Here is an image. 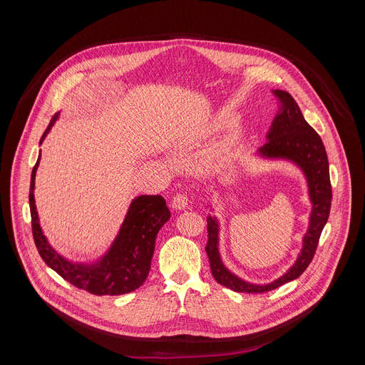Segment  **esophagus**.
<instances>
[{
	"mask_svg": "<svg viewBox=\"0 0 365 365\" xmlns=\"http://www.w3.org/2000/svg\"><path fill=\"white\" fill-rule=\"evenodd\" d=\"M172 206H173V210H176V211H183L185 207L187 206V197L186 196H183V195H176L173 199H172Z\"/></svg>",
	"mask_w": 365,
	"mask_h": 365,
	"instance_id": "esophagus-1",
	"label": "esophagus"
}]
</instances>
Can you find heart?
I'll list each match as a JSON object with an SVG mask.
<instances>
[{
  "mask_svg": "<svg viewBox=\"0 0 365 365\" xmlns=\"http://www.w3.org/2000/svg\"><path fill=\"white\" fill-rule=\"evenodd\" d=\"M212 131H214V125H210V127L200 130L197 133V137H206L207 134H211ZM231 159H232V150L231 148L221 150L220 153L214 154L212 158H210V159L206 160L205 168H206V170H210V172H217V170L222 169L224 166H227Z\"/></svg>",
  "mask_w": 365,
  "mask_h": 365,
  "instance_id": "heart-1",
  "label": "heart"
}]
</instances>
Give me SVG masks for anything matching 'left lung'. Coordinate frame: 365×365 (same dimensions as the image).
Segmentation results:
<instances>
[{"label":"left lung","mask_w":365,"mask_h":365,"mask_svg":"<svg viewBox=\"0 0 365 365\" xmlns=\"http://www.w3.org/2000/svg\"><path fill=\"white\" fill-rule=\"evenodd\" d=\"M272 93L277 99L279 111L266 134V144L259 147L254 155L255 159L263 162L292 163L302 172L310 202L309 222L306 232L302 237V248L294 263L273 282L251 283L232 273L225 266L220 251V220L217 215H207V244L205 250L210 258L212 276L220 284L238 293H263L297 279L314 258L319 237L328 222L331 211L332 189L329 180V162L322 138L306 123L290 93L280 89H273ZM207 206L211 212H215L212 203Z\"/></svg>","instance_id":"8db88e82"}]
</instances>
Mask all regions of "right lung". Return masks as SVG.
Masks as SVG:
<instances>
[{
    "label": "right lung",
    "instance_id": "add662e5",
    "mask_svg": "<svg viewBox=\"0 0 365 365\" xmlns=\"http://www.w3.org/2000/svg\"><path fill=\"white\" fill-rule=\"evenodd\" d=\"M59 114L51 118L40 144L58 121ZM40 159L41 154H38L31 172L29 202L33 238L43 262L71 284L96 296H118L138 289L150 272L155 237L170 218L165 197L160 195H140L134 197L108 250L89 263L71 262L50 245L40 225L34 199L36 172Z\"/></svg>",
    "mask_w": 365,
    "mask_h": 365
}]
</instances>
